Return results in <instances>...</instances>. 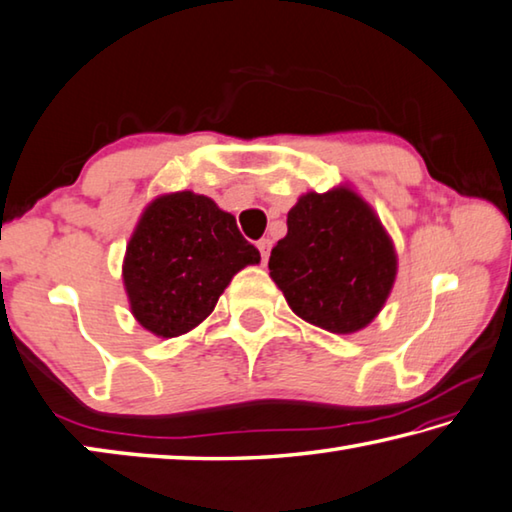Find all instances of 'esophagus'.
Listing matches in <instances>:
<instances>
[{
  "label": "esophagus",
  "instance_id": "esophagus-1",
  "mask_svg": "<svg viewBox=\"0 0 512 512\" xmlns=\"http://www.w3.org/2000/svg\"><path fill=\"white\" fill-rule=\"evenodd\" d=\"M258 251H261V258H263V263L267 261V258H270V249H272V242H270V238H263V240H258Z\"/></svg>",
  "mask_w": 512,
  "mask_h": 512
}]
</instances>
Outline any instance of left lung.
Returning <instances> with one entry per match:
<instances>
[{"label":"left lung","mask_w":512,"mask_h":512,"mask_svg":"<svg viewBox=\"0 0 512 512\" xmlns=\"http://www.w3.org/2000/svg\"><path fill=\"white\" fill-rule=\"evenodd\" d=\"M270 276L301 320L331 333H356L388 299L397 254L372 206L340 186L324 195L306 192L290 208Z\"/></svg>","instance_id":"obj_1"}]
</instances>
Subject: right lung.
Returning <instances> with one entry per match:
<instances>
[{"instance_id": "1", "label": "right lung", "mask_w": 512, "mask_h": 512, "mask_svg": "<svg viewBox=\"0 0 512 512\" xmlns=\"http://www.w3.org/2000/svg\"><path fill=\"white\" fill-rule=\"evenodd\" d=\"M256 263L261 254L242 238L236 217L183 190L142 211L122 279L133 317L158 338H177L204 322L233 276Z\"/></svg>"}]
</instances>
